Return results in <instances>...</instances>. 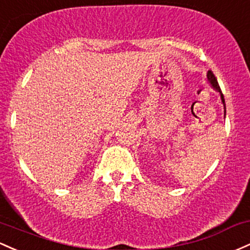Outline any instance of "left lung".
Returning a JSON list of instances; mask_svg holds the SVG:
<instances>
[{"instance_id":"8db88e82","label":"left lung","mask_w":250,"mask_h":250,"mask_svg":"<svg viewBox=\"0 0 250 250\" xmlns=\"http://www.w3.org/2000/svg\"><path fill=\"white\" fill-rule=\"evenodd\" d=\"M207 78H208V83L211 85V87H212L213 90H216V91L219 94V96H221V102H222V104H223V108H224V119H226V102H224V97H223V95H222L221 89H219L217 79H216V77L213 76V73L211 72V71H208Z\"/></svg>"}]
</instances>
